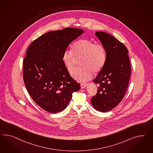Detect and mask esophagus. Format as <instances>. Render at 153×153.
I'll return each mask as SVG.
<instances>
[{
  "mask_svg": "<svg viewBox=\"0 0 153 153\" xmlns=\"http://www.w3.org/2000/svg\"><path fill=\"white\" fill-rule=\"evenodd\" d=\"M87 85H88V84H86V83H82V84H81V85H80L81 88L83 89V88H85V87L87 86Z\"/></svg>",
  "mask_w": 153,
  "mask_h": 153,
  "instance_id": "1",
  "label": "esophagus"
}]
</instances>
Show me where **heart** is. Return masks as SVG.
<instances>
[{"instance_id": "obj_1", "label": "heart", "mask_w": 153, "mask_h": 153, "mask_svg": "<svg viewBox=\"0 0 153 153\" xmlns=\"http://www.w3.org/2000/svg\"><path fill=\"white\" fill-rule=\"evenodd\" d=\"M76 59H82V68L75 72L73 77L79 82H86L92 78L94 72L98 73L104 66L106 59L105 48L101 44L95 43L91 40H79L73 45L71 52L65 51L62 56L63 63L71 74L75 70Z\"/></svg>"}]
</instances>
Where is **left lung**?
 Listing matches in <instances>:
<instances>
[{
    "label": "left lung",
    "instance_id": "1",
    "mask_svg": "<svg viewBox=\"0 0 153 153\" xmlns=\"http://www.w3.org/2000/svg\"><path fill=\"white\" fill-rule=\"evenodd\" d=\"M95 35L105 48L106 59L94 79L98 91L91 102L95 109L107 112L121 102L128 88L131 74L129 51L123 44L107 33L97 31Z\"/></svg>",
    "mask_w": 153,
    "mask_h": 153
}]
</instances>
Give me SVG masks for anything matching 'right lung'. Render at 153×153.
<instances>
[{"instance_id": "1", "label": "right lung", "mask_w": 153, "mask_h": 153, "mask_svg": "<svg viewBox=\"0 0 153 153\" xmlns=\"http://www.w3.org/2000/svg\"><path fill=\"white\" fill-rule=\"evenodd\" d=\"M84 31L67 27L41 35L28 47L23 61V80L33 100L42 109L57 113L66 108L72 94L80 89L63 61L73 40Z\"/></svg>"}]
</instances>
